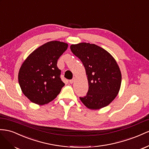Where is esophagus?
I'll return each mask as SVG.
<instances>
[{
    "mask_svg": "<svg viewBox=\"0 0 149 149\" xmlns=\"http://www.w3.org/2000/svg\"><path fill=\"white\" fill-rule=\"evenodd\" d=\"M74 82V79H72V80H69V83L71 84H73Z\"/></svg>",
    "mask_w": 149,
    "mask_h": 149,
    "instance_id": "obj_1",
    "label": "esophagus"
}]
</instances>
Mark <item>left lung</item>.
Here are the masks:
<instances>
[{
    "mask_svg": "<svg viewBox=\"0 0 149 149\" xmlns=\"http://www.w3.org/2000/svg\"><path fill=\"white\" fill-rule=\"evenodd\" d=\"M70 50L82 61L87 76L88 91L80 100L91 110L109 105L121 86L122 74L116 61L107 50L93 44H72Z\"/></svg>",
    "mask_w": 149,
    "mask_h": 149,
    "instance_id": "8db88e82",
    "label": "left lung"
}]
</instances>
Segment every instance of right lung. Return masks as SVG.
I'll return each mask as SVG.
<instances>
[{"mask_svg":"<svg viewBox=\"0 0 149 149\" xmlns=\"http://www.w3.org/2000/svg\"><path fill=\"white\" fill-rule=\"evenodd\" d=\"M67 47L65 42H48L33 50L22 63L19 83L24 95L32 102L39 105L49 103L65 86L57 63Z\"/></svg>","mask_w":149,"mask_h":149,"instance_id":"obj_1","label":"right lung"}]
</instances>
